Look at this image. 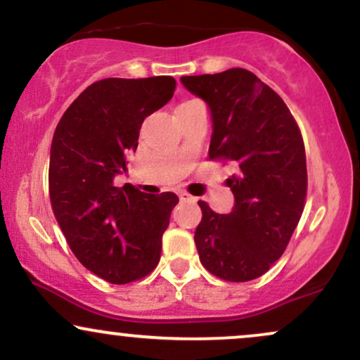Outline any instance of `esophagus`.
I'll list each match as a JSON object with an SVG mask.
<instances>
[{
    "mask_svg": "<svg viewBox=\"0 0 360 360\" xmlns=\"http://www.w3.org/2000/svg\"><path fill=\"white\" fill-rule=\"evenodd\" d=\"M179 200L188 201V203H194V201H196V198L191 196V194H188L186 191H179Z\"/></svg>",
    "mask_w": 360,
    "mask_h": 360,
    "instance_id": "obj_1",
    "label": "esophagus"
}]
</instances>
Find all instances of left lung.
<instances>
[{"instance_id": "obj_1", "label": "left lung", "mask_w": 360, "mask_h": 360, "mask_svg": "<svg viewBox=\"0 0 360 360\" xmlns=\"http://www.w3.org/2000/svg\"><path fill=\"white\" fill-rule=\"evenodd\" d=\"M212 117L210 159H229L235 205L229 214L198 201L194 243L201 264L232 283L252 281L283 255L307 196V155L300 128L276 91L247 69L183 76Z\"/></svg>"}]
</instances>
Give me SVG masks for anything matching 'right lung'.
Here are the masks:
<instances>
[{
  "mask_svg": "<svg viewBox=\"0 0 360 360\" xmlns=\"http://www.w3.org/2000/svg\"><path fill=\"white\" fill-rule=\"evenodd\" d=\"M171 76L108 77L91 84L53 131L49 193L69 247L93 274L127 284L154 271L177 196L115 186L143 120L171 100Z\"/></svg>",
  "mask_w": 360,
  "mask_h": 360,
  "instance_id": "right-lung-1",
  "label": "right lung"
}]
</instances>
